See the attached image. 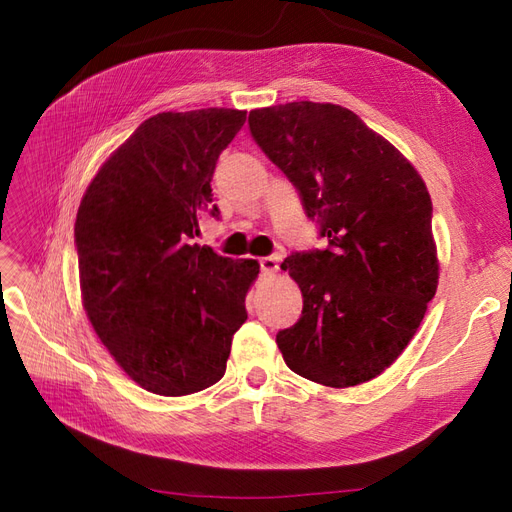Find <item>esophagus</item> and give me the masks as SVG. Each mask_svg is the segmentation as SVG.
Masks as SVG:
<instances>
[{
	"label": "esophagus",
	"mask_w": 512,
	"mask_h": 512,
	"mask_svg": "<svg viewBox=\"0 0 512 512\" xmlns=\"http://www.w3.org/2000/svg\"><path fill=\"white\" fill-rule=\"evenodd\" d=\"M258 262H260V271L265 275H273L277 269H280V262H277V258H273V256H265Z\"/></svg>",
	"instance_id": "obj_1"
}]
</instances>
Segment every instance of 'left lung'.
<instances>
[{"instance_id": "left-lung-1", "label": "left lung", "mask_w": 512, "mask_h": 512, "mask_svg": "<svg viewBox=\"0 0 512 512\" xmlns=\"http://www.w3.org/2000/svg\"><path fill=\"white\" fill-rule=\"evenodd\" d=\"M247 123L327 239L324 250L282 262L303 292V312L277 333V348L294 374L333 389L380 376L438 288L425 181L344 106L288 102L256 108Z\"/></svg>"}]
</instances>
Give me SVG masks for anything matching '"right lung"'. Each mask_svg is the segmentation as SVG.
I'll use <instances>...</instances> for the list:
<instances>
[{"label": "right lung", "mask_w": 512, "mask_h": 512, "mask_svg": "<svg viewBox=\"0 0 512 512\" xmlns=\"http://www.w3.org/2000/svg\"><path fill=\"white\" fill-rule=\"evenodd\" d=\"M243 123L235 108L149 117L102 164L76 213L87 318L149 393L181 397L218 382L247 320L258 262L194 243L200 218L220 215L211 177Z\"/></svg>", "instance_id": "1"}]
</instances>
